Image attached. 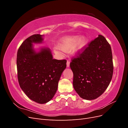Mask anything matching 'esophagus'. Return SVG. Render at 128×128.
Listing matches in <instances>:
<instances>
[{"label":"esophagus","mask_w":128,"mask_h":128,"mask_svg":"<svg viewBox=\"0 0 128 128\" xmlns=\"http://www.w3.org/2000/svg\"><path fill=\"white\" fill-rule=\"evenodd\" d=\"M70 66V61H67V67H69Z\"/></svg>","instance_id":"34e87169"}]
</instances>
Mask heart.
<instances>
[{
	"mask_svg": "<svg viewBox=\"0 0 128 128\" xmlns=\"http://www.w3.org/2000/svg\"><path fill=\"white\" fill-rule=\"evenodd\" d=\"M88 43V39L85 37L80 38L78 36L66 37L62 40L59 45V48L64 52H68L74 48V52L77 54L80 52L86 47ZM58 52V51H56Z\"/></svg>",
	"mask_w": 128,
	"mask_h": 128,
	"instance_id": "1",
	"label": "heart"
}]
</instances>
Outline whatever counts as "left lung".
Listing matches in <instances>:
<instances>
[{
    "label": "left lung",
    "instance_id": "8db88e82",
    "mask_svg": "<svg viewBox=\"0 0 128 128\" xmlns=\"http://www.w3.org/2000/svg\"><path fill=\"white\" fill-rule=\"evenodd\" d=\"M83 50L70 64L73 86L80 98L94 100L103 94L112 80V49L106 38L99 34Z\"/></svg>",
    "mask_w": 128,
    "mask_h": 128
}]
</instances>
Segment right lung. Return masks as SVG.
Here are the masks:
<instances>
[{"label":"right lung","mask_w":128,"mask_h":128,"mask_svg":"<svg viewBox=\"0 0 128 128\" xmlns=\"http://www.w3.org/2000/svg\"><path fill=\"white\" fill-rule=\"evenodd\" d=\"M42 35L33 34L22 42L17 53L18 78L22 91L31 100L45 104L55 95L66 60L53 59L50 48L36 52L33 43H41Z\"/></svg>","instance_id":"obj_1"}]
</instances>
